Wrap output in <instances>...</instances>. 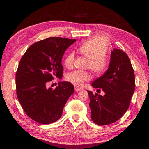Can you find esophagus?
<instances>
[{"instance_id":"1","label":"esophagus","mask_w":149,"mask_h":149,"mask_svg":"<svg viewBox=\"0 0 149 149\" xmlns=\"http://www.w3.org/2000/svg\"><path fill=\"white\" fill-rule=\"evenodd\" d=\"M83 90V88H81L79 87H75V91H81Z\"/></svg>"}]
</instances>
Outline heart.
<instances>
[{
    "instance_id": "heart-1",
    "label": "heart",
    "mask_w": 149,
    "mask_h": 149,
    "mask_svg": "<svg viewBox=\"0 0 149 149\" xmlns=\"http://www.w3.org/2000/svg\"><path fill=\"white\" fill-rule=\"evenodd\" d=\"M108 47V39L104 35H96L78 47L79 54L89 60L88 68L95 74H102L107 70L108 60L106 56ZM75 60V54L70 52L65 57L64 64L68 68H72ZM91 79L87 72L74 71L67 75V80L76 86H83Z\"/></svg>"
}]
</instances>
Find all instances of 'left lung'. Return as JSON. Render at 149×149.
Returning <instances> with one entry per match:
<instances>
[{
    "instance_id": "8db88e82",
    "label": "left lung",
    "mask_w": 149,
    "mask_h": 149,
    "mask_svg": "<svg viewBox=\"0 0 149 149\" xmlns=\"http://www.w3.org/2000/svg\"><path fill=\"white\" fill-rule=\"evenodd\" d=\"M91 85L105 93L101 96L87 90L93 122L99 125L116 122L129 108L135 87L134 71L127 54L120 49L112 50L108 69Z\"/></svg>"
}]
</instances>
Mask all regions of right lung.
I'll return each instance as SVG.
<instances>
[{"label":"right lung","mask_w":149,"mask_h":149,"mask_svg":"<svg viewBox=\"0 0 149 149\" xmlns=\"http://www.w3.org/2000/svg\"><path fill=\"white\" fill-rule=\"evenodd\" d=\"M75 39L49 37L31 45L20 60L16 75L17 99L29 117L42 124L56 122L74 92L71 83L62 81L54 89L47 84L62 78V58Z\"/></svg>","instance_id":"right-lung-1"}]
</instances>
